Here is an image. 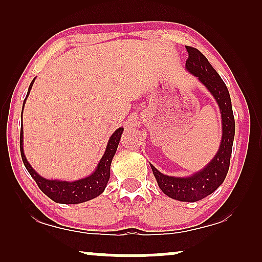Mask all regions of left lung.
I'll return each instance as SVG.
<instances>
[{
    "instance_id": "1",
    "label": "left lung",
    "mask_w": 262,
    "mask_h": 262,
    "mask_svg": "<svg viewBox=\"0 0 262 262\" xmlns=\"http://www.w3.org/2000/svg\"><path fill=\"white\" fill-rule=\"evenodd\" d=\"M186 50L188 52L186 69L198 77V80L205 85L220 107L222 117V141L220 149L203 169L189 177H170L161 173L152 164H150V167L157 185L164 194L180 202L194 203L216 191L227 177L235 136V119L229 91L220 75L199 50L191 46H186Z\"/></svg>"
}]
</instances>
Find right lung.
I'll use <instances>...</instances> for the list:
<instances>
[{
    "instance_id": "right-lung-1",
    "label": "right lung",
    "mask_w": 262,
    "mask_h": 262,
    "mask_svg": "<svg viewBox=\"0 0 262 262\" xmlns=\"http://www.w3.org/2000/svg\"><path fill=\"white\" fill-rule=\"evenodd\" d=\"M34 80L31 82L30 87H28V92L26 95H30V92L32 89V85L34 83ZM26 99L24 100L23 111ZM124 128L119 127L118 130L113 132V135L111 136L107 143L106 150L103 152V156L100 160V162L96 166L95 170L93 171L91 175L85 177L80 180L75 181H62V180H49V179L42 178L41 175H39L37 171L33 169V167L28 163V161L25 156L24 152V130L21 128L20 131V151L21 157H23L24 164L28 170V173L31 174V177L34 179V181L37 182L38 187L41 189V192L49 196L50 199H52L53 202L59 203V204H80L88 202V200L94 199L96 196H99L101 193L105 191L107 182L110 180L111 175V163H112L113 156L117 151L118 144H119L121 134H123Z\"/></svg>"
}]
</instances>
